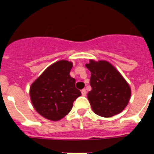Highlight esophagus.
I'll use <instances>...</instances> for the list:
<instances>
[{
  "label": "esophagus",
  "mask_w": 154,
  "mask_h": 154,
  "mask_svg": "<svg viewBox=\"0 0 154 154\" xmlns=\"http://www.w3.org/2000/svg\"><path fill=\"white\" fill-rule=\"evenodd\" d=\"M82 96H85V95H86V89H82Z\"/></svg>",
  "instance_id": "1"
}]
</instances>
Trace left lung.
I'll return each mask as SVG.
<instances>
[{"mask_svg": "<svg viewBox=\"0 0 154 154\" xmlns=\"http://www.w3.org/2000/svg\"><path fill=\"white\" fill-rule=\"evenodd\" d=\"M85 66L91 72L92 90L88 99L93 111L103 117L122 112L131 96L130 86L123 76L107 60L91 59Z\"/></svg>", "mask_w": 154, "mask_h": 154, "instance_id": "obj_1", "label": "left lung"}]
</instances>
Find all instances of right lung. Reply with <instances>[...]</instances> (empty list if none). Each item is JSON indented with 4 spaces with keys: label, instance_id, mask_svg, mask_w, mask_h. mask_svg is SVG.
Instances as JSON below:
<instances>
[{
    "label": "right lung",
    "instance_id": "add662e5",
    "mask_svg": "<svg viewBox=\"0 0 154 154\" xmlns=\"http://www.w3.org/2000/svg\"><path fill=\"white\" fill-rule=\"evenodd\" d=\"M72 62L58 60L49 65L29 89L35 110L45 118L57 122L71 111L73 101L82 95L76 89V80L70 77Z\"/></svg>",
    "mask_w": 154,
    "mask_h": 154
}]
</instances>
